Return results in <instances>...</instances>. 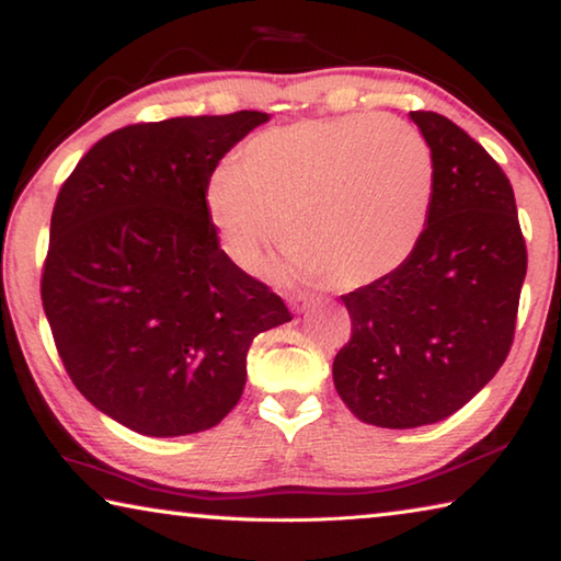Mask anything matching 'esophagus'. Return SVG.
<instances>
[{
    "label": "esophagus",
    "mask_w": 561,
    "mask_h": 561,
    "mask_svg": "<svg viewBox=\"0 0 561 561\" xmlns=\"http://www.w3.org/2000/svg\"><path fill=\"white\" fill-rule=\"evenodd\" d=\"M291 304H294V309H297V311H309L317 301L311 297H291Z\"/></svg>",
    "instance_id": "34e87169"
}]
</instances>
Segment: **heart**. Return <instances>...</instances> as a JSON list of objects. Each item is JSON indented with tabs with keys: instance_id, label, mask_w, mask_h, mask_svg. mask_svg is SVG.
Instances as JSON below:
<instances>
[{
	"instance_id": "heart-1",
	"label": "heart",
	"mask_w": 561,
	"mask_h": 561,
	"mask_svg": "<svg viewBox=\"0 0 561 561\" xmlns=\"http://www.w3.org/2000/svg\"><path fill=\"white\" fill-rule=\"evenodd\" d=\"M435 195L428 140L401 118L351 113L262 130L215 168L205 210L222 252L252 270L287 240L274 277L358 289L415 252Z\"/></svg>"
}]
</instances>
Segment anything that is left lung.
Here are the masks:
<instances>
[{"instance_id": "left-lung-1", "label": "left lung", "mask_w": 561, "mask_h": 561, "mask_svg": "<svg viewBox=\"0 0 561 561\" xmlns=\"http://www.w3.org/2000/svg\"><path fill=\"white\" fill-rule=\"evenodd\" d=\"M408 116L435 160L428 225L403 267L341 297L351 341L334 358L341 401L378 428L438 423L492 381L510 354L527 274L502 168L440 113Z\"/></svg>"}]
</instances>
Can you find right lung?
I'll return each mask as SVG.
<instances>
[{
	"mask_svg": "<svg viewBox=\"0 0 561 561\" xmlns=\"http://www.w3.org/2000/svg\"><path fill=\"white\" fill-rule=\"evenodd\" d=\"M270 116H180L108 133L51 213L44 314L91 405L150 438L213 428L240 401L247 351L291 321L220 250L207 178Z\"/></svg>",
	"mask_w": 561,
	"mask_h": 561,
	"instance_id": "obj_1",
	"label": "right lung"
}]
</instances>
